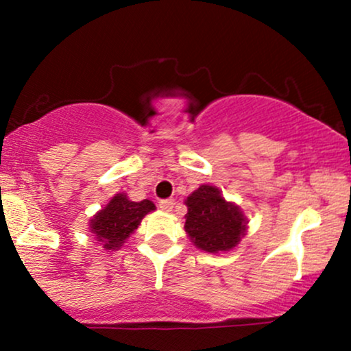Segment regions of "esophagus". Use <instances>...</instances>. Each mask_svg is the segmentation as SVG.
<instances>
[{"label": "esophagus", "mask_w": 351, "mask_h": 351, "mask_svg": "<svg viewBox=\"0 0 351 351\" xmlns=\"http://www.w3.org/2000/svg\"><path fill=\"white\" fill-rule=\"evenodd\" d=\"M175 208V199H162L160 201V209L165 213H170Z\"/></svg>", "instance_id": "1"}]
</instances>
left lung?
<instances>
[{"mask_svg": "<svg viewBox=\"0 0 351 351\" xmlns=\"http://www.w3.org/2000/svg\"><path fill=\"white\" fill-rule=\"evenodd\" d=\"M184 231L193 244L209 254L234 249L247 232L243 209L221 195L219 188L201 184L186 199Z\"/></svg>", "mask_w": 351, "mask_h": 351, "instance_id": "left-lung-1", "label": "left lung"}]
</instances>
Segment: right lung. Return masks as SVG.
<instances>
[{
  "mask_svg": "<svg viewBox=\"0 0 351 351\" xmlns=\"http://www.w3.org/2000/svg\"><path fill=\"white\" fill-rule=\"evenodd\" d=\"M150 199L132 201L127 193H117L100 211L88 221V231L106 251H117L123 245L148 213L155 211Z\"/></svg>",
  "mask_w": 351,
  "mask_h": 351,
  "instance_id": "add662e5",
  "label": "right lung"
}]
</instances>
